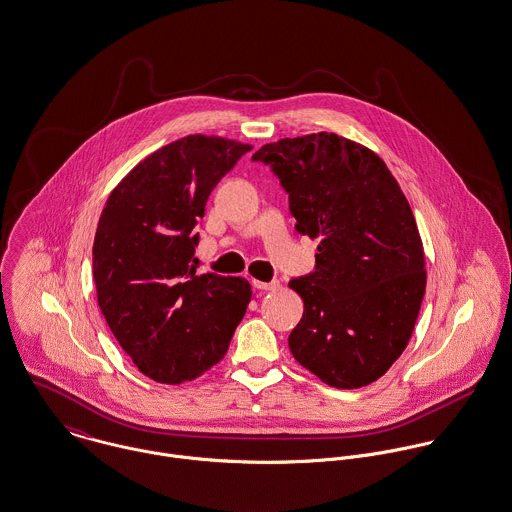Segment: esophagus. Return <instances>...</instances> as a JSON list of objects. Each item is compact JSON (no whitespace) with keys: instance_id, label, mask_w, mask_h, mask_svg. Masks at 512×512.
<instances>
[{"instance_id":"34e87169","label":"esophagus","mask_w":512,"mask_h":512,"mask_svg":"<svg viewBox=\"0 0 512 512\" xmlns=\"http://www.w3.org/2000/svg\"><path fill=\"white\" fill-rule=\"evenodd\" d=\"M253 286L259 288V290H277L281 288L279 281H271V283H261V281H253Z\"/></svg>"}]
</instances>
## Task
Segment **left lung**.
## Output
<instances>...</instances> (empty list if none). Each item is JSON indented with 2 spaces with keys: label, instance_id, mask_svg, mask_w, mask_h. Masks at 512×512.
<instances>
[{
  "label": "left lung",
  "instance_id": "obj_1",
  "mask_svg": "<svg viewBox=\"0 0 512 512\" xmlns=\"http://www.w3.org/2000/svg\"><path fill=\"white\" fill-rule=\"evenodd\" d=\"M288 192L296 231L320 239L316 271L288 286L304 314L294 359L336 389L383 377L412 336L426 290L424 247L395 176L371 149L336 133L263 145Z\"/></svg>",
  "mask_w": 512,
  "mask_h": 512
}]
</instances>
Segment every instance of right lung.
I'll return each instance as SVG.
<instances>
[{
    "instance_id": "obj_1",
    "label": "right lung",
    "mask_w": 512,
    "mask_h": 512,
    "mask_svg": "<svg viewBox=\"0 0 512 512\" xmlns=\"http://www.w3.org/2000/svg\"><path fill=\"white\" fill-rule=\"evenodd\" d=\"M251 145L188 135L129 172L102 210L92 269L100 310L137 369L180 385L216 365L251 302L241 277L196 273L198 233L214 186Z\"/></svg>"
}]
</instances>
